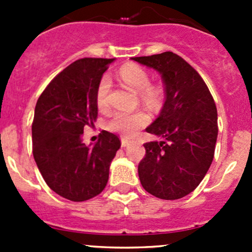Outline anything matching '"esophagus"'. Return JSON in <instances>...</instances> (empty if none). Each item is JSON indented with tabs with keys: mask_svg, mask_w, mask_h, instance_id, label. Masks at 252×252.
<instances>
[{
	"mask_svg": "<svg viewBox=\"0 0 252 252\" xmlns=\"http://www.w3.org/2000/svg\"><path fill=\"white\" fill-rule=\"evenodd\" d=\"M130 144V141L126 140V139H122V147H126Z\"/></svg>",
	"mask_w": 252,
	"mask_h": 252,
	"instance_id": "obj_1",
	"label": "esophagus"
}]
</instances>
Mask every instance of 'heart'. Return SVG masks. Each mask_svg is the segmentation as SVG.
Masks as SVG:
<instances>
[{
    "label": "heart",
    "instance_id": "b5f03b06",
    "mask_svg": "<svg viewBox=\"0 0 252 252\" xmlns=\"http://www.w3.org/2000/svg\"><path fill=\"white\" fill-rule=\"evenodd\" d=\"M122 81L135 93L140 94L142 101L146 105L154 106L159 101V89L151 85L149 74L138 65H126L119 72ZM111 89V79L105 75L100 80L96 90V103L98 108H106L108 103V94ZM149 122V117L141 111L136 112H117L108 123L111 130L124 136H133L139 129L145 126Z\"/></svg>",
    "mask_w": 252,
    "mask_h": 252
}]
</instances>
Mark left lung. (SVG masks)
<instances>
[{"label": "left lung", "instance_id": "1", "mask_svg": "<svg viewBox=\"0 0 252 252\" xmlns=\"http://www.w3.org/2000/svg\"><path fill=\"white\" fill-rule=\"evenodd\" d=\"M131 60L161 74L166 96L146 128L162 141L144 145L140 183L158 199H182L196 189L212 163L218 135L215 101L199 73L173 52Z\"/></svg>", "mask_w": 252, "mask_h": 252}]
</instances>
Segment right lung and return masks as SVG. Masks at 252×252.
<instances>
[{
  "mask_svg": "<svg viewBox=\"0 0 252 252\" xmlns=\"http://www.w3.org/2000/svg\"><path fill=\"white\" fill-rule=\"evenodd\" d=\"M113 61H75L48 84L35 106L34 159L48 187L70 201H86L105 189L121 147L118 136L106 130L93 146L81 139L84 126L97 118L96 90Z\"/></svg>",
  "mask_w": 252,
  "mask_h": 252,
  "instance_id": "add662e5",
  "label": "right lung"
}]
</instances>
